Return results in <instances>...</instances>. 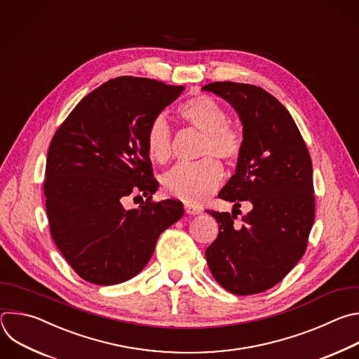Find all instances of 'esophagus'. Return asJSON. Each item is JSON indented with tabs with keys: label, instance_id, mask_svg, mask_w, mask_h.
I'll return each mask as SVG.
<instances>
[{
	"label": "esophagus",
	"instance_id": "1",
	"mask_svg": "<svg viewBox=\"0 0 359 359\" xmlns=\"http://www.w3.org/2000/svg\"><path fill=\"white\" fill-rule=\"evenodd\" d=\"M185 212L188 213V215H199V213H202V209L201 208H198V206H195V205H191V203H185Z\"/></svg>",
	"mask_w": 359,
	"mask_h": 359
}]
</instances>
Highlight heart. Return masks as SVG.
I'll use <instances>...</instances> for the list:
<instances>
[{
	"mask_svg": "<svg viewBox=\"0 0 359 359\" xmlns=\"http://www.w3.org/2000/svg\"><path fill=\"white\" fill-rule=\"evenodd\" d=\"M181 118L191 127L205 133L201 157H208L196 164H178L164 174L165 192L187 203H198L218 188L222 180L219 163L235 164L242 153L243 137L228 124L226 110L210 96L199 95L178 109ZM146 146L153 161L164 164L172 156V131L168 121L158 116L147 130Z\"/></svg>",
	"mask_w": 359,
	"mask_h": 359,
	"instance_id": "heart-1",
	"label": "heart"
}]
</instances>
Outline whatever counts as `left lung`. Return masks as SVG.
Instances as JSON below:
<instances>
[{"mask_svg": "<svg viewBox=\"0 0 359 359\" xmlns=\"http://www.w3.org/2000/svg\"><path fill=\"white\" fill-rule=\"evenodd\" d=\"M202 90L232 104L243 126L236 171L218 195L235 202L233 212L208 210L219 233L205 257L224 289L257 294L276 285L307 249L316 209L311 158L287 109L264 89L215 82ZM241 200L254 209L235 226Z\"/></svg>", "mask_w": 359, "mask_h": 359, "instance_id": "obj_1", "label": "left lung"}]
</instances>
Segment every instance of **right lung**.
<instances>
[{
  "mask_svg": "<svg viewBox=\"0 0 359 359\" xmlns=\"http://www.w3.org/2000/svg\"><path fill=\"white\" fill-rule=\"evenodd\" d=\"M184 86L120 76L70 111L48 150L43 192L55 245L83 280L111 285L146 267L161 232L184 215L182 203L153 202L158 181L147 130ZM148 196L126 210L128 194Z\"/></svg>",
  "mask_w": 359,
  "mask_h": 359,
  "instance_id": "1",
  "label": "right lung"
}]
</instances>
